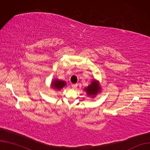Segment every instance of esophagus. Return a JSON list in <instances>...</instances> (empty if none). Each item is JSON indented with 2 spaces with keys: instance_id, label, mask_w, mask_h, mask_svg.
<instances>
[{
  "instance_id": "esophagus-1",
  "label": "esophagus",
  "mask_w": 150,
  "mask_h": 150,
  "mask_svg": "<svg viewBox=\"0 0 150 150\" xmlns=\"http://www.w3.org/2000/svg\"><path fill=\"white\" fill-rule=\"evenodd\" d=\"M77 87V84H72V88L73 89H76Z\"/></svg>"
}]
</instances>
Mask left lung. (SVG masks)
<instances>
[{
  "label": "left lung",
  "instance_id": "left-lung-1",
  "mask_svg": "<svg viewBox=\"0 0 150 150\" xmlns=\"http://www.w3.org/2000/svg\"><path fill=\"white\" fill-rule=\"evenodd\" d=\"M85 91L89 96L94 97L97 94V93L100 91V87L99 86L97 81L93 80L92 82H91V84L85 88Z\"/></svg>",
  "mask_w": 150,
  "mask_h": 150
}]
</instances>
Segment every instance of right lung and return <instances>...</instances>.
Here are the masks:
<instances>
[{"label": "right lung", "mask_w": 150, "mask_h": 150, "mask_svg": "<svg viewBox=\"0 0 150 150\" xmlns=\"http://www.w3.org/2000/svg\"><path fill=\"white\" fill-rule=\"evenodd\" d=\"M66 82L63 81H60L58 79H54L52 84H51V87H53V88L57 89V90H60L61 89L63 88V87L66 85Z\"/></svg>", "instance_id": "right-lung-1"}]
</instances>
